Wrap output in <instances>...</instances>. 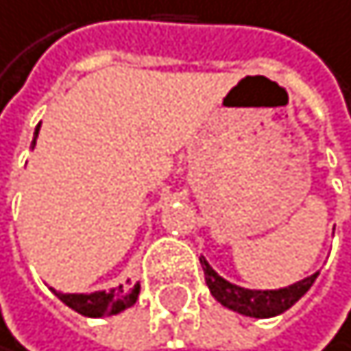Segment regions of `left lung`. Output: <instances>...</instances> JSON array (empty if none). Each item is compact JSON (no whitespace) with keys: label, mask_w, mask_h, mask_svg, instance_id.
Here are the masks:
<instances>
[{"label":"left lung","mask_w":351,"mask_h":351,"mask_svg":"<svg viewBox=\"0 0 351 351\" xmlns=\"http://www.w3.org/2000/svg\"><path fill=\"white\" fill-rule=\"evenodd\" d=\"M201 267L206 274V283L210 287L212 296L217 298L221 305H226L228 310H234L243 316H254V319H269V316L283 314L285 310L301 298L316 281L319 272L303 278L294 285L281 287V290H247V287H239L234 283L226 281L223 276H219L210 263L201 256Z\"/></svg>","instance_id":"1"}]
</instances>
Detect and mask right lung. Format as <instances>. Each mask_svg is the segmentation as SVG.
<instances>
[{"mask_svg":"<svg viewBox=\"0 0 351 351\" xmlns=\"http://www.w3.org/2000/svg\"><path fill=\"white\" fill-rule=\"evenodd\" d=\"M39 128H41V123L37 125V130H35L32 148H35V143H37ZM139 290H141V285L136 283L132 290H123V285H119L117 290L93 292V294H64V292H57V290H53V292L57 294L59 301H64L68 307H73L75 312L84 314V316H93V319H99V316L119 314V312L128 310L130 305H134L136 298H139Z\"/></svg>","mask_w":351,"mask_h":351,"instance_id":"obj_1","label":"right lung"}]
</instances>
